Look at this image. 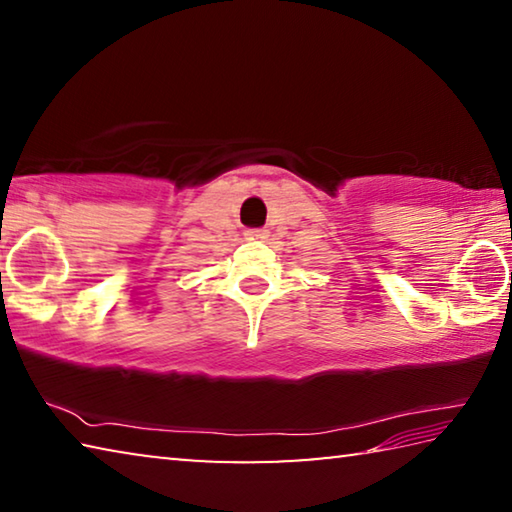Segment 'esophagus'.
<instances>
[{"label":"esophagus","mask_w":512,"mask_h":512,"mask_svg":"<svg viewBox=\"0 0 512 512\" xmlns=\"http://www.w3.org/2000/svg\"><path fill=\"white\" fill-rule=\"evenodd\" d=\"M244 235L248 237V239H262L264 235H266V230H262V228H248Z\"/></svg>","instance_id":"34e87169"}]
</instances>
